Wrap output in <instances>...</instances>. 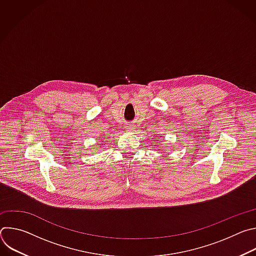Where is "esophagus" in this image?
<instances>
[{"label":"esophagus","instance_id":"34e87169","mask_svg":"<svg viewBox=\"0 0 256 256\" xmlns=\"http://www.w3.org/2000/svg\"><path fill=\"white\" fill-rule=\"evenodd\" d=\"M126 130H134V126H126Z\"/></svg>","mask_w":256,"mask_h":256}]
</instances>
